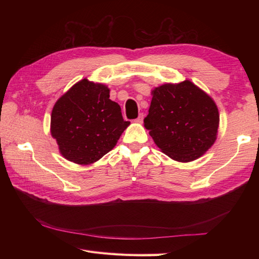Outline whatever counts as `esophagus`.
Wrapping results in <instances>:
<instances>
[{
  "label": "esophagus",
  "instance_id": "esophagus-1",
  "mask_svg": "<svg viewBox=\"0 0 259 259\" xmlns=\"http://www.w3.org/2000/svg\"><path fill=\"white\" fill-rule=\"evenodd\" d=\"M135 121H136V122H138V123H142V121H144V113H140L139 117L137 118Z\"/></svg>",
  "mask_w": 259,
  "mask_h": 259
}]
</instances>
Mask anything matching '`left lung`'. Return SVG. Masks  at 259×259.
I'll return each instance as SVG.
<instances>
[{"label": "left lung", "mask_w": 259, "mask_h": 259, "mask_svg": "<svg viewBox=\"0 0 259 259\" xmlns=\"http://www.w3.org/2000/svg\"><path fill=\"white\" fill-rule=\"evenodd\" d=\"M144 123L162 152L177 161L188 162L213 145L219 113L212 99L186 80L152 91Z\"/></svg>", "instance_id": "8db88e82"}]
</instances>
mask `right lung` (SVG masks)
<instances>
[{"instance_id": "1", "label": "right lung", "mask_w": 259, "mask_h": 259, "mask_svg": "<svg viewBox=\"0 0 259 259\" xmlns=\"http://www.w3.org/2000/svg\"><path fill=\"white\" fill-rule=\"evenodd\" d=\"M106 85L83 79L54 104L51 135L68 160L89 164L113 149L130 121Z\"/></svg>"}]
</instances>
